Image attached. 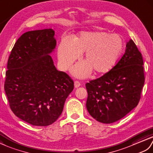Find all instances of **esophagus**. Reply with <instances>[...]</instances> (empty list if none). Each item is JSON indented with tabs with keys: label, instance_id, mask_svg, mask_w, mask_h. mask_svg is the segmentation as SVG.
<instances>
[{
	"label": "esophagus",
	"instance_id": "1",
	"mask_svg": "<svg viewBox=\"0 0 153 153\" xmlns=\"http://www.w3.org/2000/svg\"><path fill=\"white\" fill-rule=\"evenodd\" d=\"M74 88H79V86H80V83L79 82V81H74Z\"/></svg>",
	"mask_w": 153,
	"mask_h": 153
}]
</instances>
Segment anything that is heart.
Wrapping results in <instances>:
<instances>
[{"label": "heart", "instance_id": "obj_1", "mask_svg": "<svg viewBox=\"0 0 153 153\" xmlns=\"http://www.w3.org/2000/svg\"><path fill=\"white\" fill-rule=\"evenodd\" d=\"M124 41L118 34L105 32H82L73 40L64 38L57 48L61 68L67 70L85 52L86 62L76 64L72 73L78 78H85L92 69L97 73H105L116 64L123 50Z\"/></svg>", "mask_w": 153, "mask_h": 153}]
</instances>
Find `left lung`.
Wrapping results in <instances>:
<instances>
[{
  "instance_id": "1",
  "label": "left lung",
  "mask_w": 153,
  "mask_h": 153,
  "mask_svg": "<svg viewBox=\"0 0 153 153\" xmlns=\"http://www.w3.org/2000/svg\"><path fill=\"white\" fill-rule=\"evenodd\" d=\"M143 60L130 39L120 60L99 79L86 83V108L101 123L119 120L137 106L145 82Z\"/></svg>"
}]
</instances>
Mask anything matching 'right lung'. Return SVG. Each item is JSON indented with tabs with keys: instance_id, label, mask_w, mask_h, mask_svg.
<instances>
[{
	"instance_id": "obj_1",
	"label": "right lung",
	"mask_w": 153,
	"mask_h": 153,
	"mask_svg": "<svg viewBox=\"0 0 153 153\" xmlns=\"http://www.w3.org/2000/svg\"><path fill=\"white\" fill-rule=\"evenodd\" d=\"M52 29L26 32L9 56L4 90L16 117L30 124L46 126L62 114L74 82L57 71L50 54L56 46Z\"/></svg>"
}]
</instances>
